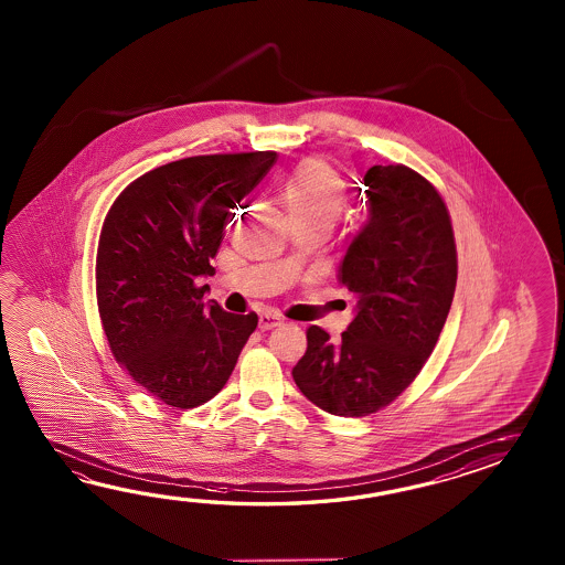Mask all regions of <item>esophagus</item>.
Masks as SVG:
<instances>
[{"label":"esophagus","instance_id":"34e87169","mask_svg":"<svg viewBox=\"0 0 565 565\" xmlns=\"http://www.w3.org/2000/svg\"><path fill=\"white\" fill-rule=\"evenodd\" d=\"M282 323V319L278 317L277 312H263L260 319H258V327L260 331H268V329H275L278 324Z\"/></svg>","mask_w":565,"mask_h":565}]
</instances>
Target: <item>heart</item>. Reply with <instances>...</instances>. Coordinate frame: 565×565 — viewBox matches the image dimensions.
Instances as JSON below:
<instances>
[{
	"label": "heart",
	"instance_id": "heart-1",
	"mask_svg": "<svg viewBox=\"0 0 565 565\" xmlns=\"http://www.w3.org/2000/svg\"><path fill=\"white\" fill-rule=\"evenodd\" d=\"M282 204L297 224L333 226L348 202V183L319 157L300 161L280 188Z\"/></svg>",
	"mask_w": 565,
	"mask_h": 565
}]
</instances>
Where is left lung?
<instances>
[{"instance_id": "1", "label": "left lung", "mask_w": 565, "mask_h": 565, "mask_svg": "<svg viewBox=\"0 0 565 565\" xmlns=\"http://www.w3.org/2000/svg\"><path fill=\"white\" fill-rule=\"evenodd\" d=\"M367 224L339 268L358 299L339 341L311 324L295 384L345 418L390 406L430 358L457 288V244L443 195L418 171L373 166L363 175Z\"/></svg>"}]
</instances>
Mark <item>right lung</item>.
Here are the masks:
<instances>
[{"mask_svg": "<svg viewBox=\"0 0 565 565\" xmlns=\"http://www.w3.org/2000/svg\"><path fill=\"white\" fill-rule=\"evenodd\" d=\"M277 151L185 157L131 181L113 202L96 250V302L108 348L135 384L173 408L202 406L228 382L256 312L205 305L232 210Z\"/></svg>", "mask_w": 565, "mask_h": 565, "instance_id": "add662e5", "label": "right lung"}]
</instances>
